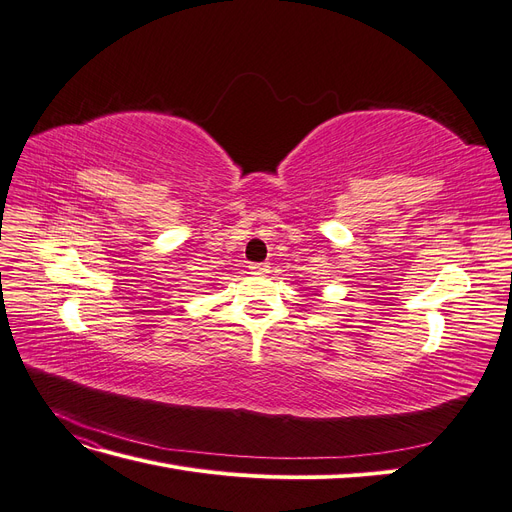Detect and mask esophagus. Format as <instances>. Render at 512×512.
Here are the masks:
<instances>
[{"mask_svg": "<svg viewBox=\"0 0 512 512\" xmlns=\"http://www.w3.org/2000/svg\"><path fill=\"white\" fill-rule=\"evenodd\" d=\"M252 273H267L269 271V265L267 262H254V265H250Z\"/></svg>", "mask_w": 512, "mask_h": 512, "instance_id": "obj_1", "label": "esophagus"}]
</instances>
